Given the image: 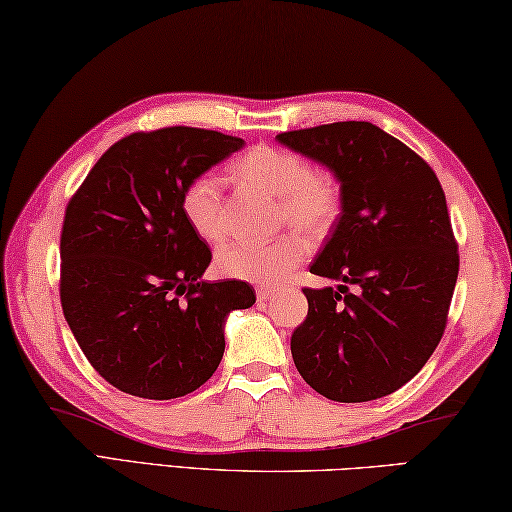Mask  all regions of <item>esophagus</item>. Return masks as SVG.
Segmentation results:
<instances>
[{"instance_id": "34e87169", "label": "esophagus", "mask_w": 512, "mask_h": 512, "mask_svg": "<svg viewBox=\"0 0 512 512\" xmlns=\"http://www.w3.org/2000/svg\"><path fill=\"white\" fill-rule=\"evenodd\" d=\"M273 295H275V288H271V286H262V288H257V300H259V302L271 300Z\"/></svg>"}]
</instances>
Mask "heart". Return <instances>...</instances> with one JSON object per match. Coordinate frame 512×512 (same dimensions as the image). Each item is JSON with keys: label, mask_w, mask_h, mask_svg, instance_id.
I'll list each match as a JSON object with an SVG mask.
<instances>
[{"label": "heart", "mask_w": 512, "mask_h": 512, "mask_svg": "<svg viewBox=\"0 0 512 512\" xmlns=\"http://www.w3.org/2000/svg\"><path fill=\"white\" fill-rule=\"evenodd\" d=\"M239 183L277 197V221L293 224L309 237H322L340 215V185L329 172L313 170L302 154L286 147L255 145L232 163ZM183 215L190 228L208 244L226 239V212L221 181L201 174L185 185L181 197ZM306 239L288 232L268 244L235 241L217 253V268L235 280L253 284H280L306 257Z\"/></svg>", "instance_id": "b5f03b06"}]
</instances>
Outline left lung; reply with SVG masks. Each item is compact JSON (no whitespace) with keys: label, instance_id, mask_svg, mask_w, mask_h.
Here are the masks:
<instances>
[{"label":"left lung","instance_id":"8db88e82","mask_svg":"<svg viewBox=\"0 0 512 512\" xmlns=\"http://www.w3.org/2000/svg\"><path fill=\"white\" fill-rule=\"evenodd\" d=\"M275 138L327 167L342 197L311 264L342 284L304 288L309 313L291 336L293 362L331 401H376L423 369L448 322L459 255L443 188L421 156L365 120Z\"/></svg>","mask_w":512,"mask_h":512}]
</instances>
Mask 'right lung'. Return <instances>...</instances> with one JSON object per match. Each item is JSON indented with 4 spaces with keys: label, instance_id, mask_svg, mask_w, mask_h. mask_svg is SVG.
<instances>
[{
    "label": "right lung",
    "instance_id": "1",
    "mask_svg": "<svg viewBox=\"0 0 512 512\" xmlns=\"http://www.w3.org/2000/svg\"><path fill=\"white\" fill-rule=\"evenodd\" d=\"M212 129L129 134L73 194L60 237V300L78 345L120 392L170 401L199 389L226 349L241 280L203 282L212 253L183 215L185 185L239 152Z\"/></svg>",
    "mask_w": 512,
    "mask_h": 512
}]
</instances>
